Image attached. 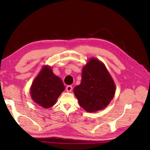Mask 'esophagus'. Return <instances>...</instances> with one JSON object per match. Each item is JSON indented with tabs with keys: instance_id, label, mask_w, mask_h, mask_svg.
<instances>
[{
	"instance_id": "obj_1",
	"label": "esophagus",
	"mask_w": 150,
	"mask_h": 150,
	"mask_svg": "<svg viewBox=\"0 0 150 150\" xmlns=\"http://www.w3.org/2000/svg\"><path fill=\"white\" fill-rule=\"evenodd\" d=\"M72 89H73L72 86L68 85V86H67V87H66V91H67V92H71V91H72Z\"/></svg>"
}]
</instances>
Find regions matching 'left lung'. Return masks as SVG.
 I'll list each match as a JSON object with an SVG mask.
<instances>
[{"label":"left lung","mask_w":150,"mask_h":150,"mask_svg":"<svg viewBox=\"0 0 150 150\" xmlns=\"http://www.w3.org/2000/svg\"><path fill=\"white\" fill-rule=\"evenodd\" d=\"M79 105L88 112L105 108L115 94V83L105 65L92 58L83 68L82 79L74 88Z\"/></svg>","instance_id":"1"}]
</instances>
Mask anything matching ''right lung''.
Returning <instances> with one entry per match:
<instances>
[{
  "label": "right lung",
  "mask_w": 150,
  "mask_h": 150,
  "mask_svg": "<svg viewBox=\"0 0 150 150\" xmlns=\"http://www.w3.org/2000/svg\"><path fill=\"white\" fill-rule=\"evenodd\" d=\"M64 89L61 79L53 73L50 67L45 66L33 82L30 94L35 103L48 108L55 105Z\"/></svg>",
  "instance_id": "right-lung-1"
}]
</instances>
